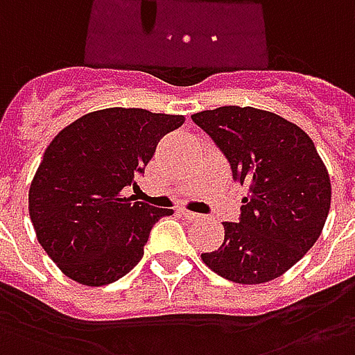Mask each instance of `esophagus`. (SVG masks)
<instances>
[{
	"mask_svg": "<svg viewBox=\"0 0 355 355\" xmlns=\"http://www.w3.org/2000/svg\"><path fill=\"white\" fill-rule=\"evenodd\" d=\"M178 214L185 217V219H189V221H196V219H200V217H202L200 214H195V211H191V209L187 208H180L178 209Z\"/></svg>",
	"mask_w": 355,
	"mask_h": 355,
	"instance_id": "1",
	"label": "esophagus"
}]
</instances>
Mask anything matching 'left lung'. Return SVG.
<instances>
[{"label": "left lung", "mask_w": 355, "mask_h": 355, "mask_svg": "<svg viewBox=\"0 0 355 355\" xmlns=\"http://www.w3.org/2000/svg\"><path fill=\"white\" fill-rule=\"evenodd\" d=\"M248 187L240 221H225V240L200 257L234 284L280 278L315 244L331 208L329 172L314 141L272 111L223 105L191 115Z\"/></svg>", "instance_id": "1"}]
</instances>
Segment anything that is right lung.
Returning a JSON list of instances; mask_svg holds the SVG:
<instances>
[{
  "mask_svg": "<svg viewBox=\"0 0 355 355\" xmlns=\"http://www.w3.org/2000/svg\"><path fill=\"white\" fill-rule=\"evenodd\" d=\"M183 115L107 107L83 115L45 149L28 195L41 248L62 272L107 286L144 257L153 225L174 209L153 208L124 191L136 185L157 144Z\"/></svg>",
  "mask_w": 355,
  "mask_h": 355,
  "instance_id": "obj_1",
  "label": "right lung"
}]
</instances>
